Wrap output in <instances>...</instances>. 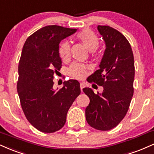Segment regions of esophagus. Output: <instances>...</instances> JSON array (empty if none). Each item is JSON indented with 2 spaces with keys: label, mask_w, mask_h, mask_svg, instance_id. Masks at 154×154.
Returning a JSON list of instances; mask_svg holds the SVG:
<instances>
[{
  "label": "esophagus",
  "mask_w": 154,
  "mask_h": 154,
  "mask_svg": "<svg viewBox=\"0 0 154 154\" xmlns=\"http://www.w3.org/2000/svg\"><path fill=\"white\" fill-rule=\"evenodd\" d=\"M85 87V85L83 82H80V90L81 91H82V89Z\"/></svg>",
  "instance_id": "obj_1"
}]
</instances>
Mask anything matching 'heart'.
I'll return each mask as SVG.
<instances>
[{"mask_svg": "<svg viewBox=\"0 0 154 154\" xmlns=\"http://www.w3.org/2000/svg\"><path fill=\"white\" fill-rule=\"evenodd\" d=\"M77 39L80 41L84 45L90 50V53L92 55H96L98 54V44L99 38L94 31L91 29H82L77 34ZM59 54L60 58L63 61L66 62L69 59L70 57V44L68 42H63L59 44ZM89 66L87 64L82 63L74 62L71 64L68 69V74L70 77L75 79H82L87 75Z\"/></svg>", "mask_w": 154, "mask_h": 154, "instance_id": "heart-1", "label": "heart"}]
</instances>
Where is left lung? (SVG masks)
Segmentation results:
<instances>
[{"mask_svg":"<svg viewBox=\"0 0 154 154\" xmlns=\"http://www.w3.org/2000/svg\"><path fill=\"white\" fill-rule=\"evenodd\" d=\"M106 49L100 69L90 76V82L103 87L102 94L90 88L83 92L90 98L85 117L90 126L99 131L116 127L126 115L133 95L134 57L131 44L121 33L108 26H97Z\"/></svg>","mask_w":154,"mask_h":154,"instance_id":"8db88e82","label":"left lung"}]
</instances>
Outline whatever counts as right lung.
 Instances as JSON below:
<instances>
[{"label":"right lung","mask_w":154,"mask_h":154,"mask_svg":"<svg viewBox=\"0 0 154 154\" xmlns=\"http://www.w3.org/2000/svg\"><path fill=\"white\" fill-rule=\"evenodd\" d=\"M76 31L47 26L28 37L22 49L18 94L28 121L41 132L60 130L65 124L69 107L81 92L79 83L75 79L65 81L58 90L53 88L54 74L62 67L59 44Z\"/></svg>","instance_id":"1"}]
</instances>
